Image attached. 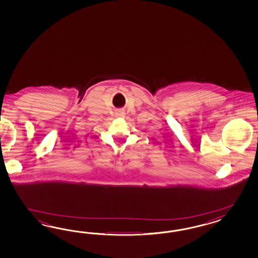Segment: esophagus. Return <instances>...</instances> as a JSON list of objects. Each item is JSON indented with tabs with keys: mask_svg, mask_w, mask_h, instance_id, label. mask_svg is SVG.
<instances>
[{
	"mask_svg": "<svg viewBox=\"0 0 258 258\" xmlns=\"http://www.w3.org/2000/svg\"><path fill=\"white\" fill-rule=\"evenodd\" d=\"M121 115H123V113H121Z\"/></svg>",
	"mask_w": 258,
	"mask_h": 258,
	"instance_id": "34e87169",
	"label": "esophagus"
}]
</instances>
